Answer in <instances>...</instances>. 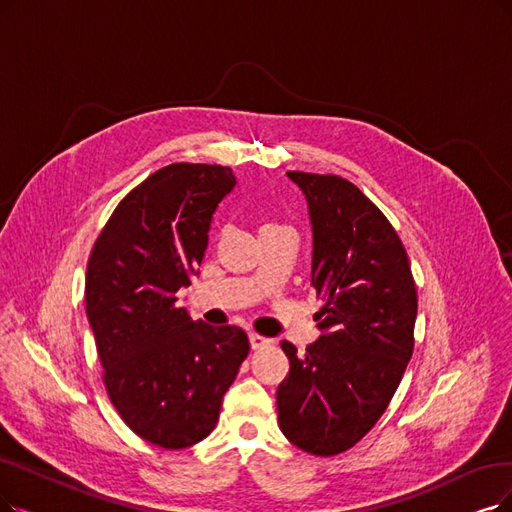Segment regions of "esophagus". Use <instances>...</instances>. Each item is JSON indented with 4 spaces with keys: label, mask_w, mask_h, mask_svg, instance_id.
I'll return each mask as SVG.
<instances>
[{
    "label": "esophagus",
    "mask_w": 512,
    "mask_h": 512,
    "mask_svg": "<svg viewBox=\"0 0 512 512\" xmlns=\"http://www.w3.org/2000/svg\"><path fill=\"white\" fill-rule=\"evenodd\" d=\"M250 344H252L254 351H260V349H267V346L271 344V340L264 338V336H258V334H252L250 336Z\"/></svg>",
    "instance_id": "esophagus-1"
}]
</instances>
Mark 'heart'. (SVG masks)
I'll list each match as a JSON object with an SVG mask.
<instances>
[{
    "label": "heart",
    "instance_id": "b5f03b06",
    "mask_svg": "<svg viewBox=\"0 0 512 512\" xmlns=\"http://www.w3.org/2000/svg\"><path fill=\"white\" fill-rule=\"evenodd\" d=\"M277 229H288V227H281V224H277V222H267V224H262L260 233H264V231H277Z\"/></svg>",
    "mask_w": 512,
    "mask_h": 512
}]
</instances>
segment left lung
<instances>
[{"label": "left lung", "instance_id": "obj_1", "mask_svg": "<svg viewBox=\"0 0 512 512\" xmlns=\"http://www.w3.org/2000/svg\"><path fill=\"white\" fill-rule=\"evenodd\" d=\"M313 224L311 285L323 309L306 353L281 342L290 374L277 388L279 428L313 456L361 441L391 403L414 353L418 294L388 218L336 174L288 172Z\"/></svg>", "mask_w": 512, "mask_h": 512}]
</instances>
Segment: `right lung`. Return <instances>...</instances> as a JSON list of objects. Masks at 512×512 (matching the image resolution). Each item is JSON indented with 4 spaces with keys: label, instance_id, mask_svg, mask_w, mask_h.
Returning a JSON list of instances; mask_svg holds the SVG:
<instances>
[{
    "label": "right lung",
    "instance_id": "1",
    "mask_svg": "<svg viewBox=\"0 0 512 512\" xmlns=\"http://www.w3.org/2000/svg\"><path fill=\"white\" fill-rule=\"evenodd\" d=\"M235 182L231 168L210 163L157 170L119 201L88 258L86 313L107 395L140 439L166 449L214 431L250 353L241 327L193 321L176 306Z\"/></svg>",
    "mask_w": 512,
    "mask_h": 512
}]
</instances>
